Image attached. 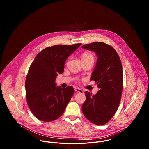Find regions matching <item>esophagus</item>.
<instances>
[{
  "label": "esophagus",
  "mask_w": 149,
  "mask_h": 149,
  "mask_svg": "<svg viewBox=\"0 0 149 149\" xmlns=\"http://www.w3.org/2000/svg\"><path fill=\"white\" fill-rule=\"evenodd\" d=\"M75 91L76 92H77L80 93H84V91H83L82 89H80V88H75Z\"/></svg>",
  "instance_id": "1"
}]
</instances>
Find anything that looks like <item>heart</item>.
<instances>
[{"instance_id": "obj_1", "label": "heart", "mask_w": 149, "mask_h": 149, "mask_svg": "<svg viewBox=\"0 0 149 149\" xmlns=\"http://www.w3.org/2000/svg\"><path fill=\"white\" fill-rule=\"evenodd\" d=\"M82 60H91L94 62V57L91 53L84 52L82 56Z\"/></svg>"}]
</instances>
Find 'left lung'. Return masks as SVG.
<instances>
[{"instance_id": "obj_1", "label": "left lung", "mask_w": 149, "mask_h": 149, "mask_svg": "<svg viewBox=\"0 0 149 149\" xmlns=\"http://www.w3.org/2000/svg\"><path fill=\"white\" fill-rule=\"evenodd\" d=\"M81 47L95 52L98 57L91 80L95 81L99 88L95 95L85 92L82 112L93 123L103 125L113 117L120 103L123 89L120 58L111 46L102 42L86 44Z\"/></svg>"}]
</instances>
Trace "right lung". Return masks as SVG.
<instances>
[{"instance_id":"add662e5","label":"right lung","mask_w":149,"mask_h":149,"mask_svg":"<svg viewBox=\"0 0 149 149\" xmlns=\"http://www.w3.org/2000/svg\"><path fill=\"white\" fill-rule=\"evenodd\" d=\"M81 43L48 47L35 57L26 79V99L29 109L39 120L58 118L70 102L74 89L71 86H56V78L64 70L65 62Z\"/></svg>"}]
</instances>
